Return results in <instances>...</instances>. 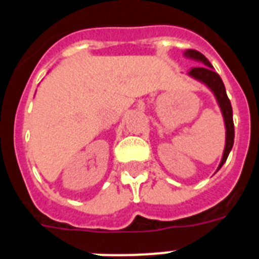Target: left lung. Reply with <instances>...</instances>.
<instances>
[{"mask_svg":"<svg viewBox=\"0 0 259 259\" xmlns=\"http://www.w3.org/2000/svg\"><path fill=\"white\" fill-rule=\"evenodd\" d=\"M184 56L203 63L202 66L193 67L192 70H189L188 75L194 77L196 80H198V81H201V83L206 84V85L211 89V92L214 93L215 98H217V101H218L219 107H221L222 114H223L224 124H226V146H224V152L223 157H222L221 164H219L218 167L219 170V168L224 164V162L227 161L228 154H230L231 149H232L233 146V139H235V125H233L231 101L230 98H228L227 93H226V88H224V84L223 81H222L221 76L215 72L214 67L211 66L209 59L203 56L202 53L197 52V50L188 49L184 53Z\"/></svg>","mask_w":259,"mask_h":259,"instance_id":"8db88e82","label":"left lung"}]
</instances>
